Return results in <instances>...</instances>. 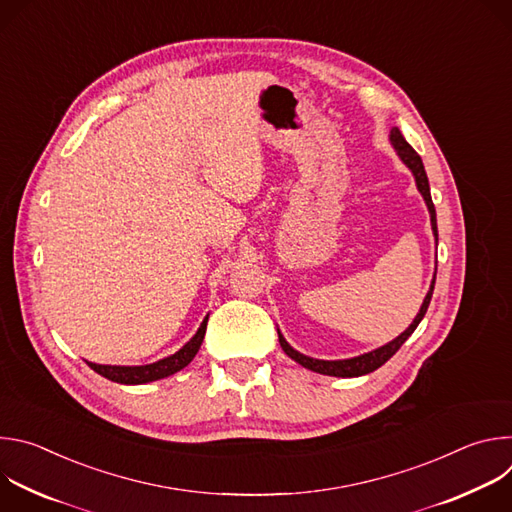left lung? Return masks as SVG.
Returning <instances> with one entry per match:
<instances>
[{"label":"left lung","instance_id":"obj_1","mask_svg":"<svg viewBox=\"0 0 512 512\" xmlns=\"http://www.w3.org/2000/svg\"><path fill=\"white\" fill-rule=\"evenodd\" d=\"M393 148L397 152V156L401 158V162L413 172L415 176V184H417V190L421 192L425 204H427V210H429V216H431V231H433V237L437 241V221H435V208H433V202H431V192H429V182H427V174H425V168H423V162L419 158V154L411 148V145L405 141V137L401 135V131L397 127L391 129V135H389ZM437 271V267H435ZM433 285H435V277L431 279V285H429V291L427 296L419 308V314L415 316V320L411 322V326L399 334L395 340H391L389 344L377 348V350H371L367 354H360V356H354V358H346V360H320V358H312V356H306L298 350L291 348L287 344V340L281 336V332L277 330L279 334V344L283 348V352L294 358L296 362H300L302 367L314 371V373H320V375H328V377H360V375H369L373 371H377L379 367H383V364L401 348V344L415 332V328L419 326V322L423 320L425 312H427V306L431 302V294H433Z\"/></svg>","mask_w":512,"mask_h":512}]
</instances>
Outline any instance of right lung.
Wrapping results in <instances>:
<instances>
[{"label":"right lung","instance_id":"1","mask_svg":"<svg viewBox=\"0 0 512 512\" xmlns=\"http://www.w3.org/2000/svg\"><path fill=\"white\" fill-rule=\"evenodd\" d=\"M206 322L208 316L202 320L198 332L190 338V342H186L178 352H174L172 356H166L158 362L152 364H141V367H117V364H95L89 362V367L99 373L101 377L113 381V383H121V385H143V383H152L164 377H170L178 371H182L184 367H188L190 360L196 356L204 334H206Z\"/></svg>","mask_w":512,"mask_h":512}]
</instances>
